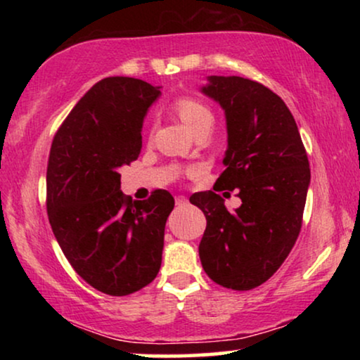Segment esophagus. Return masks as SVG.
<instances>
[{
	"label": "esophagus",
	"instance_id": "1",
	"mask_svg": "<svg viewBox=\"0 0 360 360\" xmlns=\"http://www.w3.org/2000/svg\"><path fill=\"white\" fill-rule=\"evenodd\" d=\"M175 203L179 206H184V205L188 203V198H186V196H184V195H179V196H175Z\"/></svg>",
	"mask_w": 360,
	"mask_h": 360
}]
</instances>
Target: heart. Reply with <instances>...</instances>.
<instances>
[{
  "label": "heart",
  "mask_w": 360,
  "mask_h": 360,
  "mask_svg": "<svg viewBox=\"0 0 360 360\" xmlns=\"http://www.w3.org/2000/svg\"><path fill=\"white\" fill-rule=\"evenodd\" d=\"M174 108L180 120L193 132L201 129V127L213 124V112L210 111V108L205 103H201L193 96L176 98Z\"/></svg>",
  "instance_id": "obj_1"
}]
</instances>
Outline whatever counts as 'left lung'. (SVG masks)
Listing matches in <instances>:
<instances>
[{
    "label": "left lung",
    "mask_w": 360,
    "mask_h": 360,
    "mask_svg": "<svg viewBox=\"0 0 360 360\" xmlns=\"http://www.w3.org/2000/svg\"><path fill=\"white\" fill-rule=\"evenodd\" d=\"M201 91L226 115V169L216 185L238 188L233 213L213 190L190 201L203 211L200 260L208 277L231 290H252L272 277L297 243L307 203L309 162L282 98L243 77H208Z\"/></svg>",
    "instance_id": "obj_1"
}]
</instances>
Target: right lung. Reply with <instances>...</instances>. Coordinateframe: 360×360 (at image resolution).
Masks as SVG:
<instances>
[{"label": "right lung", "instance_id": "right-lung-1", "mask_svg": "<svg viewBox=\"0 0 360 360\" xmlns=\"http://www.w3.org/2000/svg\"><path fill=\"white\" fill-rule=\"evenodd\" d=\"M160 95L139 78L95 83L58 127L47 164V214L58 245L88 285L111 297L144 288L162 264L175 200L122 195L120 167L141 154L142 121Z\"/></svg>", "mask_w": 360, "mask_h": 360}]
</instances>
